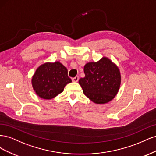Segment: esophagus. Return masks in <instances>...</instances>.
<instances>
[{
    "instance_id": "obj_1",
    "label": "esophagus",
    "mask_w": 156,
    "mask_h": 156,
    "mask_svg": "<svg viewBox=\"0 0 156 156\" xmlns=\"http://www.w3.org/2000/svg\"><path fill=\"white\" fill-rule=\"evenodd\" d=\"M79 81V76H76V77H73V78H72V81L73 82H77Z\"/></svg>"
}]
</instances>
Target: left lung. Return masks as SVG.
<instances>
[{
  "instance_id": "left-lung-1",
  "label": "left lung",
  "mask_w": 156,
  "mask_h": 156,
  "mask_svg": "<svg viewBox=\"0 0 156 156\" xmlns=\"http://www.w3.org/2000/svg\"><path fill=\"white\" fill-rule=\"evenodd\" d=\"M85 77L79 80L83 93L96 104L111 101L119 92L121 75L119 67L107 57L90 62L84 66Z\"/></svg>"
}]
</instances>
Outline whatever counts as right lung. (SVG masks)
<instances>
[{"mask_svg":"<svg viewBox=\"0 0 156 156\" xmlns=\"http://www.w3.org/2000/svg\"><path fill=\"white\" fill-rule=\"evenodd\" d=\"M70 83L72 79L68 76L67 68L58 61L40 65L32 78L33 89L44 100H51L58 96Z\"/></svg>","mask_w":156,"mask_h":156,"instance_id":"right-lung-1","label":"right lung"}]
</instances>
